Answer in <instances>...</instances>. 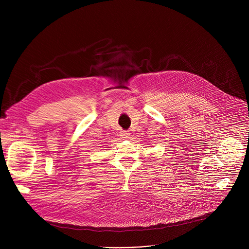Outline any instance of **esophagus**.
I'll return each instance as SVG.
<instances>
[{"instance_id":"1","label":"esophagus","mask_w":249,"mask_h":249,"mask_svg":"<svg viewBox=\"0 0 249 249\" xmlns=\"http://www.w3.org/2000/svg\"><path fill=\"white\" fill-rule=\"evenodd\" d=\"M120 136L123 138V139H129L130 138V133H129V131H122V132H120Z\"/></svg>"}]
</instances>
